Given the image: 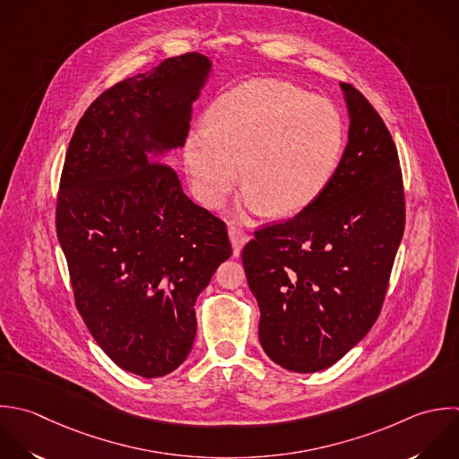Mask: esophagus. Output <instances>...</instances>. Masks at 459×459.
Instances as JSON below:
<instances>
[{
	"label": "esophagus",
	"instance_id": "34e87169",
	"mask_svg": "<svg viewBox=\"0 0 459 459\" xmlns=\"http://www.w3.org/2000/svg\"><path fill=\"white\" fill-rule=\"evenodd\" d=\"M229 238H230V243H232V250H234V255H239L241 248L247 245L248 241V236L243 232V230H238L234 227L229 229Z\"/></svg>",
	"mask_w": 459,
	"mask_h": 459
}]
</instances>
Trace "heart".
<instances>
[{
    "label": "heart",
    "mask_w": 459,
    "mask_h": 459,
    "mask_svg": "<svg viewBox=\"0 0 459 459\" xmlns=\"http://www.w3.org/2000/svg\"><path fill=\"white\" fill-rule=\"evenodd\" d=\"M345 128L336 107L279 80L241 83L209 107L207 125L189 130L184 164L193 193L220 207L243 169L247 212L295 216L333 180Z\"/></svg>",
    "instance_id": "obj_1"
}]
</instances>
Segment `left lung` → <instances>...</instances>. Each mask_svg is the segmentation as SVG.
<instances>
[{"label": "left lung", "instance_id": "left-lung-1", "mask_svg": "<svg viewBox=\"0 0 459 459\" xmlns=\"http://www.w3.org/2000/svg\"><path fill=\"white\" fill-rule=\"evenodd\" d=\"M340 89L349 141L333 180L293 220L257 230L241 254L263 351L299 374L333 367L367 336L404 234L394 139L358 89Z\"/></svg>", "mask_w": 459, "mask_h": 459}]
</instances>
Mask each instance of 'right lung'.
I'll use <instances>...</instances> for the list:
<instances>
[{
  "label": "right lung",
  "mask_w": 459,
  "mask_h": 459,
  "mask_svg": "<svg viewBox=\"0 0 459 459\" xmlns=\"http://www.w3.org/2000/svg\"><path fill=\"white\" fill-rule=\"evenodd\" d=\"M211 74L209 56L186 53L116 83L78 121L62 169L56 236L76 307L101 351L148 379L186 361L196 299L232 255L225 223L164 164Z\"/></svg>",
  "instance_id": "add662e5"
}]
</instances>
